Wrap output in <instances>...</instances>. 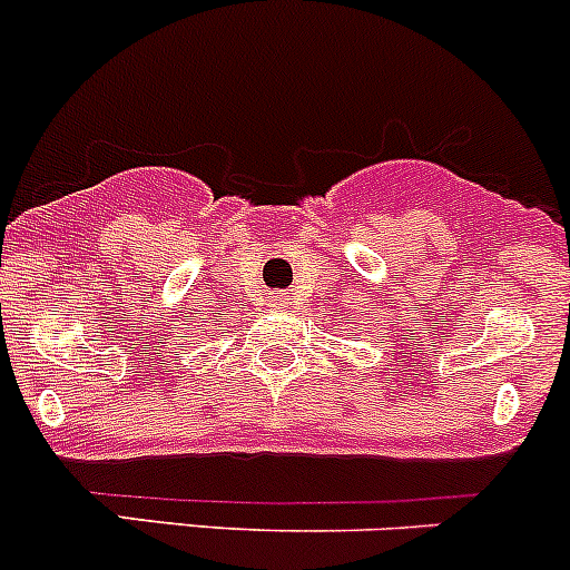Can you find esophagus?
Returning <instances> with one entry per match:
<instances>
[{
	"mask_svg": "<svg viewBox=\"0 0 570 570\" xmlns=\"http://www.w3.org/2000/svg\"><path fill=\"white\" fill-rule=\"evenodd\" d=\"M273 301H275V306H284V303L289 301V297H286L284 292H278V295H273Z\"/></svg>",
	"mask_w": 570,
	"mask_h": 570,
	"instance_id": "34e87169",
	"label": "esophagus"
}]
</instances>
